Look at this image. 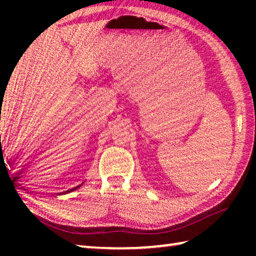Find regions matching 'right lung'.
Wrapping results in <instances>:
<instances>
[{
	"instance_id": "add662e5",
	"label": "right lung",
	"mask_w": 256,
	"mask_h": 256,
	"mask_svg": "<svg viewBox=\"0 0 256 256\" xmlns=\"http://www.w3.org/2000/svg\"><path fill=\"white\" fill-rule=\"evenodd\" d=\"M81 185H84V183H82V184H80V185H78V186H76V188H71V190H66V192H62V193H56V194H58V196H60H60H62V194H66V193H70V192H72V190H76V188H79Z\"/></svg>"
}]
</instances>
